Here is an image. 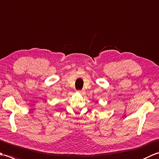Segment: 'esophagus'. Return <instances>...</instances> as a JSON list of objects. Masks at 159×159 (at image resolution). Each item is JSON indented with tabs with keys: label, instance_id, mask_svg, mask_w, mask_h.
I'll use <instances>...</instances> for the list:
<instances>
[{
	"label": "esophagus",
	"instance_id": "obj_1",
	"mask_svg": "<svg viewBox=\"0 0 159 159\" xmlns=\"http://www.w3.org/2000/svg\"><path fill=\"white\" fill-rule=\"evenodd\" d=\"M77 92H79V93H83L84 92H83V90H77Z\"/></svg>",
	"mask_w": 159,
	"mask_h": 159
}]
</instances>
